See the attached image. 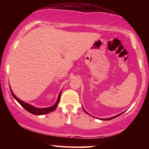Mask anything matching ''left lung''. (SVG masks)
I'll use <instances>...</instances> for the list:
<instances>
[{"instance_id": "1", "label": "left lung", "mask_w": 149, "mask_h": 149, "mask_svg": "<svg viewBox=\"0 0 149 149\" xmlns=\"http://www.w3.org/2000/svg\"><path fill=\"white\" fill-rule=\"evenodd\" d=\"M84 111H85V110H84ZM85 113H86L87 114H88V115H89V113H87V112L85 111ZM121 114H122V113H121V114H119V115H116V116H115V117H111V118H109V119H102V120H111V119H115V118H116V117H117L118 116L121 115Z\"/></svg>"}]
</instances>
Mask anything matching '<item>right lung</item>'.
Returning a JSON list of instances; mask_svg holds the SVG:
<instances>
[{
    "label": "right lung",
    "mask_w": 149,
    "mask_h": 149,
    "mask_svg": "<svg viewBox=\"0 0 149 149\" xmlns=\"http://www.w3.org/2000/svg\"><path fill=\"white\" fill-rule=\"evenodd\" d=\"M10 90H11V94L13 96L14 98H15L16 100H17L18 102L20 104V105H21L24 109L26 110V111H27L28 112H29V113L33 114V115H45V114L49 113H51V112L55 111V110L56 109L57 107H58L59 102H60V95H61V92H60V94H59V95H58V100H57L56 104H55L54 106H52V107H48V108H45V109H38V108H36L34 107H32V105L26 103V102H24L22 101L21 100H19V98H18V97L15 96V94H14V93H13V91H12L11 88H10Z\"/></svg>",
    "instance_id": "right-lung-1"
}]
</instances>
